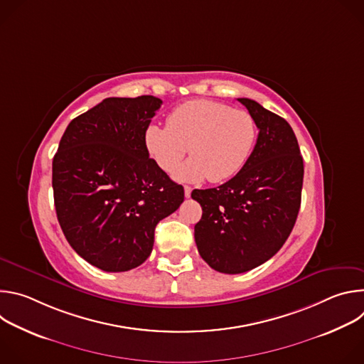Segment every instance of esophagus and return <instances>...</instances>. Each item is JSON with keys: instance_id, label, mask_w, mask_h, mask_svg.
I'll return each instance as SVG.
<instances>
[{"instance_id": "34e87169", "label": "esophagus", "mask_w": 364, "mask_h": 364, "mask_svg": "<svg viewBox=\"0 0 364 364\" xmlns=\"http://www.w3.org/2000/svg\"><path fill=\"white\" fill-rule=\"evenodd\" d=\"M184 196H186V198H188L191 196V187H188V186L184 187Z\"/></svg>"}]
</instances>
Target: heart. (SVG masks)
<instances>
[{
	"mask_svg": "<svg viewBox=\"0 0 364 364\" xmlns=\"http://www.w3.org/2000/svg\"><path fill=\"white\" fill-rule=\"evenodd\" d=\"M256 122L242 109L209 99L188 100L171 111L167 127L151 124L144 132L145 149L163 171L171 173L188 148L191 159L174 178L212 183L235 177L249 160L256 142Z\"/></svg>",
	"mask_w": 364,
	"mask_h": 364,
	"instance_id": "obj_1",
	"label": "heart"
}]
</instances>
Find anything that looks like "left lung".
Segmentation results:
<instances>
[{
  "mask_svg": "<svg viewBox=\"0 0 364 364\" xmlns=\"http://www.w3.org/2000/svg\"><path fill=\"white\" fill-rule=\"evenodd\" d=\"M237 100L259 129L250 157L225 184L191 193L203 209L194 226L198 253L222 274L250 271L282 247L299 212L304 178L291 125L252 99Z\"/></svg>",
  "mask_w": 364,
  "mask_h": 364,
  "instance_id": "8db88e82",
  "label": "left lung"
}]
</instances>
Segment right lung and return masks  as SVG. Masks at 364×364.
<instances>
[{
  "label": "right lung",
  "mask_w": 364,
  "mask_h": 364,
  "mask_svg": "<svg viewBox=\"0 0 364 364\" xmlns=\"http://www.w3.org/2000/svg\"><path fill=\"white\" fill-rule=\"evenodd\" d=\"M163 100L107 97L75 118L53 159L58 220L75 249L105 272H125L151 255L155 226L184 201L149 159L144 132Z\"/></svg>",
  "instance_id": "add662e5"
}]
</instances>
